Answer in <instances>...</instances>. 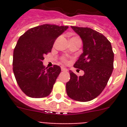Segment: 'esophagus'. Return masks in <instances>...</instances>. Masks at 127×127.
Here are the masks:
<instances>
[{
	"label": "esophagus",
	"mask_w": 127,
	"mask_h": 127,
	"mask_svg": "<svg viewBox=\"0 0 127 127\" xmlns=\"http://www.w3.org/2000/svg\"><path fill=\"white\" fill-rule=\"evenodd\" d=\"M61 70H62V71H64V72L67 71L68 70L67 68H64V67H62Z\"/></svg>",
	"instance_id": "obj_1"
}]
</instances>
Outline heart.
I'll list each match as a JSON object with an SVG mask.
<instances>
[{"label":"heart","mask_w":127,"mask_h":127,"mask_svg":"<svg viewBox=\"0 0 127 127\" xmlns=\"http://www.w3.org/2000/svg\"><path fill=\"white\" fill-rule=\"evenodd\" d=\"M66 61H66V59H65V58L63 59V63H66Z\"/></svg>","instance_id":"b5f03b06"}]
</instances>
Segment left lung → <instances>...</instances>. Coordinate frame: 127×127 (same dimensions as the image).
<instances>
[{"label": "left lung", "instance_id": "8db88e82", "mask_svg": "<svg viewBox=\"0 0 127 127\" xmlns=\"http://www.w3.org/2000/svg\"><path fill=\"white\" fill-rule=\"evenodd\" d=\"M71 28L83 43V53L74 66L84 70V74L78 76L70 70L66 89L69 97L85 102L97 97L106 86L113 70L114 53L103 34L89 28Z\"/></svg>", "mask_w": 127, "mask_h": 127}]
</instances>
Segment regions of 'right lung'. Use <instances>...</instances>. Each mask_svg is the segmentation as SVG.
<instances>
[{
  "label": "right lung",
  "mask_w": 127,
  "mask_h": 127,
  "mask_svg": "<svg viewBox=\"0 0 127 127\" xmlns=\"http://www.w3.org/2000/svg\"><path fill=\"white\" fill-rule=\"evenodd\" d=\"M68 26L43 24L26 32L20 37L13 54V72L19 87L30 97L41 98L51 94L59 66L45 68L44 55L51 52L56 39Z\"/></svg>",
  "instance_id": "right-lung-1"
}]
</instances>
